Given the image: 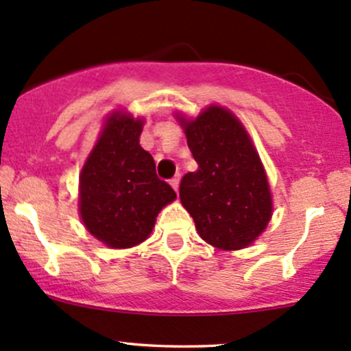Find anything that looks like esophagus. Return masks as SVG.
Listing matches in <instances>:
<instances>
[{"label":"esophagus","instance_id":"esophagus-1","mask_svg":"<svg viewBox=\"0 0 351 351\" xmlns=\"http://www.w3.org/2000/svg\"><path fill=\"white\" fill-rule=\"evenodd\" d=\"M169 184H171V186L175 188V191H178V188H180V175L173 176V178L169 180Z\"/></svg>","mask_w":351,"mask_h":351}]
</instances>
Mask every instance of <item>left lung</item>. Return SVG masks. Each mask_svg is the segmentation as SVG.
<instances>
[{"label": "left lung", "instance_id": "8db88e82", "mask_svg": "<svg viewBox=\"0 0 351 351\" xmlns=\"http://www.w3.org/2000/svg\"><path fill=\"white\" fill-rule=\"evenodd\" d=\"M198 169L180 183V199L199 237L219 250L248 246L267 228L271 195L245 128L228 110L210 106L193 121L180 119Z\"/></svg>", "mask_w": 351, "mask_h": 351}]
</instances>
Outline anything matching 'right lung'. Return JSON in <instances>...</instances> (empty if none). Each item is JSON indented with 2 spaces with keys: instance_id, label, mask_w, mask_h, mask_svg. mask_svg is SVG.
I'll return each mask as SVG.
<instances>
[{
  "instance_id": "1",
  "label": "right lung",
  "mask_w": 351,
  "mask_h": 351,
  "mask_svg": "<svg viewBox=\"0 0 351 351\" xmlns=\"http://www.w3.org/2000/svg\"><path fill=\"white\" fill-rule=\"evenodd\" d=\"M141 119L114 113L80 176V213L93 237L111 248L148 238L156 215L176 198L158 178L155 160L140 146Z\"/></svg>"
}]
</instances>
